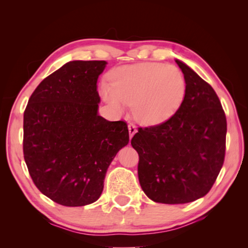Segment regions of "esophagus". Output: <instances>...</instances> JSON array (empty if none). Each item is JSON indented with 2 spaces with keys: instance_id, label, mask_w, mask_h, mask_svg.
Segmentation results:
<instances>
[{
  "instance_id": "obj_1",
  "label": "esophagus",
  "mask_w": 248,
  "mask_h": 248,
  "mask_svg": "<svg viewBox=\"0 0 248 248\" xmlns=\"http://www.w3.org/2000/svg\"><path fill=\"white\" fill-rule=\"evenodd\" d=\"M128 128H129V133H130V139H132V136L136 133V127L133 123H130L128 124Z\"/></svg>"
}]
</instances>
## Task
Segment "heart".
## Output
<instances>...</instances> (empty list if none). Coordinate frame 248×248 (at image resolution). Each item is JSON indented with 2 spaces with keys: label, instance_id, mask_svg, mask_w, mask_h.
Returning <instances> with one entry per match:
<instances>
[{
  "label": "heart",
  "instance_id": "heart-1",
  "mask_svg": "<svg viewBox=\"0 0 248 248\" xmlns=\"http://www.w3.org/2000/svg\"><path fill=\"white\" fill-rule=\"evenodd\" d=\"M112 85L103 84L101 94L110 107L123 110L133 105L136 119L147 124L170 118L180 108L186 83L179 68L160 62L121 66L110 75Z\"/></svg>",
  "mask_w": 248,
  "mask_h": 248
}]
</instances>
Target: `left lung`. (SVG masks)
<instances>
[{
	"label": "left lung",
	"instance_id": "1",
	"mask_svg": "<svg viewBox=\"0 0 248 248\" xmlns=\"http://www.w3.org/2000/svg\"><path fill=\"white\" fill-rule=\"evenodd\" d=\"M186 83V96L170 119L139 128L131 140L138 151L140 184L155 202H194L211 189L222 170L227 121L217 93L176 60Z\"/></svg>",
	"mask_w": 248,
	"mask_h": 248
}]
</instances>
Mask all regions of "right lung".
Wrapping results in <instances>:
<instances>
[{
  "label": "right lung",
  "instance_id": "add662e5",
  "mask_svg": "<svg viewBox=\"0 0 248 248\" xmlns=\"http://www.w3.org/2000/svg\"><path fill=\"white\" fill-rule=\"evenodd\" d=\"M105 61H73L36 87L23 116V155L31 180L66 207L93 203L108 168L129 143L128 124L98 115Z\"/></svg>",
  "mask_w": 248,
  "mask_h": 248
}]
</instances>
